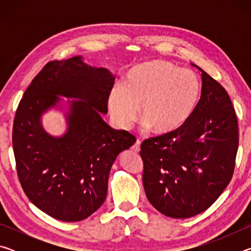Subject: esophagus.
I'll use <instances>...</instances> for the list:
<instances>
[{
  "label": "esophagus",
  "instance_id": "34e87169",
  "mask_svg": "<svg viewBox=\"0 0 251 251\" xmlns=\"http://www.w3.org/2000/svg\"><path fill=\"white\" fill-rule=\"evenodd\" d=\"M133 151L135 152H138L139 151H141V141H139V139H137V141H136L133 145Z\"/></svg>",
  "mask_w": 251,
  "mask_h": 251
}]
</instances>
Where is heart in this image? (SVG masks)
Masks as SVG:
<instances>
[{"mask_svg": "<svg viewBox=\"0 0 251 251\" xmlns=\"http://www.w3.org/2000/svg\"><path fill=\"white\" fill-rule=\"evenodd\" d=\"M201 86L189 70L155 59L135 65L127 72L122 86L108 95V108L123 128H128L141 115L146 128L157 135L181 129L196 112Z\"/></svg>", "mask_w": 251, "mask_h": 251, "instance_id": "b5f03b06", "label": "heart"}]
</instances>
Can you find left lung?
I'll return each instance as SVG.
<instances>
[{"instance_id": "obj_1", "label": "left lung", "mask_w": 251, "mask_h": 251, "mask_svg": "<svg viewBox=\"0 0 251 251\" xmlns=\"http://www.w3.org/2000/svg\"><path fill=\"white\" fill-rule=\"evenodd\" d=\"M201 95L181 129L144 141L143 184L148 201L172 218L208 209L230 182L239 144L238 121L224 86L201 67Z\"/></svg>"}]
</instances>
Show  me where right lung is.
Returning a JSON list of instances; mask_svg holds the SVG:
<instances>
[{
    "label": "right lung",
    "mask_w": 251,
    "mask_h": 251,
    "mask_svg": "<svg viewBox=\"0 0 251 251\" xmlns=\"http://www.w3.org/2000/svg\"><path fill=\"white\" fill-rule=\"evenodd\" d=\"M114 80L110 72L84 64L79 56L50 61L16 109L12 143L19 180L29 201L55 219L79 222L99 209L113 163L136 142L134 135L101 120ZM57 95L81 100L72 101L67 134L52 138L39 120L58 102Z\"/></svg>",
    "instance_id": "right-lung-1"
}]
</instances>
